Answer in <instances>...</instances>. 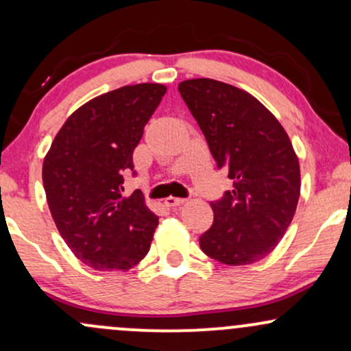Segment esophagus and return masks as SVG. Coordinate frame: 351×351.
Instances as JSON below:
<instances>
[{
  "label": "esophagus",
  "mask_w": 351,
  "mask_h": 351,
  "mask_svg": "<svg viewBox=\"0 0 351 351\" xmlns=\"http://www.w3.org/2000/svg\"><path fill=\"white\" fill-rule=\"evenodd\" d=\"M184 198H175V196H168L167 199H165V204H167L168 208H176V206H180V204H183L184 203Z\"/></svg>",
  "instance_id": "obj_1"
}]
</instances>
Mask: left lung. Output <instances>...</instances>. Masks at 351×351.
I'll use <instances>...</instances> for the list:
<instances>
[{"instance_id": "1", "label": "left lung", "mask_w": 351, "mask_h": 351, "mask_svg": "<svg viewBox=\"0 0 351 351\" xmlns=\"http://www.w3.org/2000/svg\"><path fill=\"white\" fill-rule=\"evenodd\" d=\"M178 90L198 122L217 168L232 189L213 201L203 252L228 265H247L274 251L291 226L300 196V167L279 120L251 94L215 79H189Z\"/></svg>"}]
</instances>
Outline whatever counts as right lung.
Returning <instances> with one entry per match:
<instances>
[{"instance_id": "right-lung-1", "label": "right lung", "mask_w": 351, "mask_h": 351, "mask_svg": "<svg viewBox=\"0 0 351 351\" xmlns=\"http://www.w3.org/2000/svg\"><path fill=\"white\" fill-rule=\"evenodd\" d=\"M167 87L125 86L88 100L56 135L43 163L52 219L77 259L95 271H128L150 251L158 216L140 189L123 195L134 150Z\"/></svg>"}]
</instances>
